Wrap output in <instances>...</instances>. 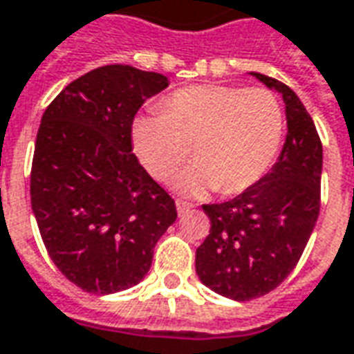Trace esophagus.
I'll return each mask as SVG.
<instances>
[{"label": "esophagus", "instance_id": "1", "mask_svg": "<svg viewBox=\"0 0 354 354\" xmlns=\"http://www.w3.org/2000/svg\"><path fill=\"white\" fill-rule=\"evenodd\" d=\"M189 208H192V205L189 203H185V201H176V210H178V214L180 216H184L189 212Z\"/></svg>", "mask_w": 354, "mask_h": 354}]
</instances>
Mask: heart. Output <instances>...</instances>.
Wrapping results in <instances>:
<instances>
[{"instance_id":"1","label":"heart","mask_w":354,"mask_h":354,"mask_svg":"<svg viewBox=\"0 0 354 354\" xmlns=\"http://www.w3.org/2000/svg\"><path fill=\"white\" fill-rule=\"evenodd\" d=\"M284 129L281 102L266 88L192 85L134 117L131 140L144 169L159 182L174 176L193 146L197 162L178 174V192L239 195L273 167Z\"/></svg>"}]
</instances>
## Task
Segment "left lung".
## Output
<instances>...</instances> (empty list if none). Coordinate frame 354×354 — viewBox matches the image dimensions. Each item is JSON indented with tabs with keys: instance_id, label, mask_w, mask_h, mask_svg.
<instances>
[{
	"instance_id": "8db88e82",
	"label": "left lung",
	"mask_w": 354,
	"mask_h": 354,
	"mask_svg": "<svg viewBox=\"0 0 354 354\" xmlns=\"http://www.w3.org/2000/svg\"><path fill=\"white\" fill-rule=\"evenodd\" d=\"M252 75L282 96L288 134L258 184L235 199L203 205L210 233L195 254L201 282L237 301L266 296L294 271L320 210L322 144L311 115L284 83Z\"/></svg>"
}]
</instances>
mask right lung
Returning a JSON list of instances; mask_svg holds the SVG:
<instances>
[{
  "label": "right lung",
  "mask_w": 354,
  "mask_h": 354,
  "mask_svg": "<svg viewBox=\"0 0 354 354\" xmlns=\"http://www.w3.org/2000/svg\"><path fill=\"white\" fill-rule=\"evenodd\" d=\"M169 87L155 72L111 64L50 102L37 131L30 195L50 260L91 294H115L149 271L176 205L132 153L140 106Z\"/></svg>",
  "instance_id": "1"
}]
</instances>
